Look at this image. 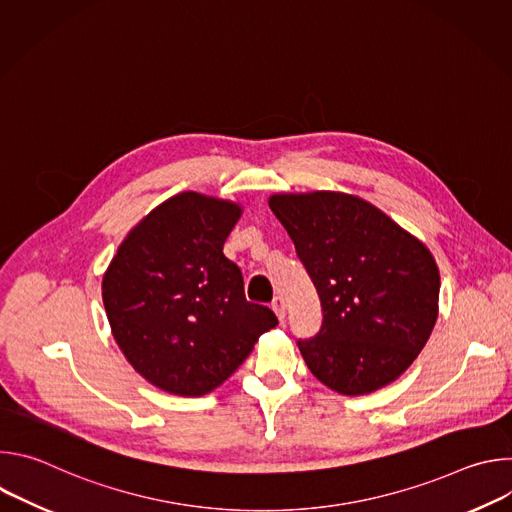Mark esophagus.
<instances>
[{
  "mask_svg": "<svg viewBox=\"0 0 512 512\" xmlns=\"http://www.w3.org/2000/svg\"><path fill=\"white\" fill-rule=\"evenodd\" d=\"M271 308H273L275 316L279 318V322H283V318H285V304H283V300H281V298H275V300L271 302Z\"/></svg>",
  "mask_w": 512,
  "mask_h": 512,
  "instance_id": "34e87169",
  "label": "esophagus"
}]
</instances>
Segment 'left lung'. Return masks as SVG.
Returning <instances> with one entry per match:
<instances>
[{
    "label": "left lung",
    "mask_w": 512,
    "mask_h": 512,
    "mask_svg": "<svg viewBox=\"0 0 512 512\" xmlns=\"http://www.w3.org/2000/svg\"><path fill=\"white\" fill-rule=\"evenodd\" d=\"M269 208L320 296V332L298 340L312 375L342 395L393 383L437 320L440 269L429 249L352 194H273Z\"/></svg>",
    "instance_id": "left-lung-1"
}]
</instances>
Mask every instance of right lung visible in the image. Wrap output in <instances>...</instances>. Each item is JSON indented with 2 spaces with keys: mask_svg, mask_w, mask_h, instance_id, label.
<instances>
[{
  "mask_svg": "<svg viewBox=\"0 0 512 512\" xmlns=\"http://www.w3.org/2000/svg\"><path fill=\"white\" fill-rule=\"evenodd\" d=\"M241 212L231 200L180 192L129 231L103 275L115 342L166 393H210L277 326L267 306L247 302L241 269L223 253Z\"/></svg>",
  "mask_w": 512,
  "mask_h": 512,
  "instance_id": "obj_1",
  "label": "right lung"
}]
</instances>
